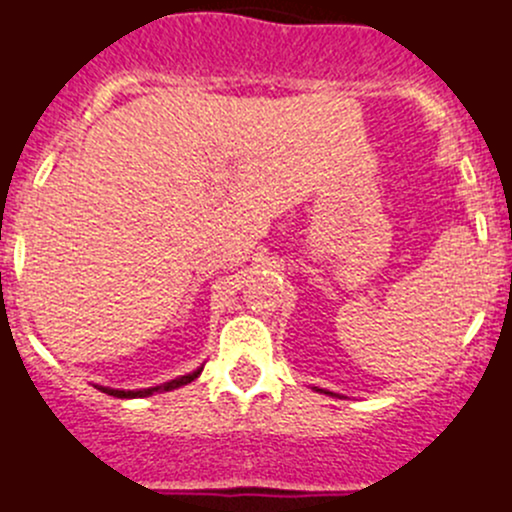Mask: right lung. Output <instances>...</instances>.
I'll return each instance as SVG.
<instances>
[{
  "label": "right lung",
  "instance_id": "right-lung-1",
  "mask_svg": "<svg viewBox=\"0 0 512 512\" xmlns=\"http://www.w3.org/2000/svg\"><path fill=\"white\" fill-rule=\"evenodd\" d=\"M200 372L202 370H195V372H190V375H182V377H177V380L165 382V385H160V388H150V390H112V388H99V390L107 395H114V398H147V395L157 393V390H165V393H170V390L182 388V385H187V382L195 380Z\"/></svg>",
  "mask_w": 512,
  "mask_h": 512
}]
</instances>
